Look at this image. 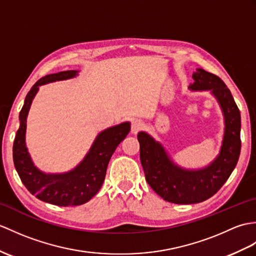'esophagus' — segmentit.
<instances>
[{
    "instance_id": "34e87169",
    "label": "esophagus",
    "mask_w": 256,
    "mask_h": 256,
    "mask_svg": "<svg viewBox=\"0 0 256 256\" xmlns=\"http://www.w3.org/2000/svg\"><path fill=\"white\" fill-rule=\"evenodd\" d=\"M142 126V122L140 120H134L130 124V130H132L133 134H136Z\"/></svg>"
}]
</instances>
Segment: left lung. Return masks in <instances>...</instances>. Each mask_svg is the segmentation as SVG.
I'll use <instances>...</instances> for the list:
<instances>
[{
	"mask_svg": "<svg viewBox=\"0 0 256 256\" xmlns=\"http://www.w3.org/2000/svg\"><path fill=\"white\" fill-rule=\"evenodd\" d=\"M193 90H212L224 114V136L219 156L198 171L183 170L171 162L159 142L140 132V155L147 183L159 196L174 204H195L216 194L234 171L241 150V116L229 88L220 77L198 68L193 74Z\"/></svg>",
	"mask_w": 256,
	"mask_h": 256,
	"instance_id": "left-lung-1",
	"label": "left lung"
}]
</instances>
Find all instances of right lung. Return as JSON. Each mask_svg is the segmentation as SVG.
Instances as JSON below:
<instances>
[{"mask_svg": "<svg viewBox=\"0 0 256 256\" xmlns=\"http://www.w3.org/2000/svg\"><path fill=\"white\" fill-rule=\"evenodd\" d=\"M77 74L76 70H64L40 78L27 94L20 112V126L13 144L14 164L26 188L40 200L58 206H77L86 203L97 194L104 181L106 168L118 145L126 138L128 122L110 128L100 133L85 159L73 170L63 174H46L32 162L25 146L26 118L32 101L39 86L46 82L68 80Z\"/></svg>", "mask_w": 256, "mask_h": 256, "instance_id": "obj_1", "label": "right lung"}]
</instances>
